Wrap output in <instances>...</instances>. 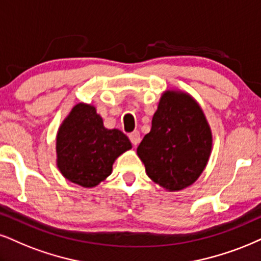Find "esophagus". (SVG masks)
I'll use <instances>...</instances> for the list:
<instances>
[{
  "instance_id": "obj_1",
  "label": "esophagus",
  "mask_w": 261,
  "mask_h": 261,
  "mask_svg": "<svg viewBox=\"0 0 261 261\" xmlns=\"http://www.w3.org/2000/svg\"><path fill=\"white\" fill-rule=\"evenodd\" d=\"M129 139L132 141V144H133L134 146H137L138 144L140 143V133L138 130H134L132 132V133L129 134Z\"/></svg>"
}]
</instances>
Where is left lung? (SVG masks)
Segmentation results:
<instances>
[{"instance_id":"8db88e82","label":"left lung","mask_w":261,"mask_h":261,"mask_svg":"<svg viewBox=\"0 0 261 261\" xmlns=\"http://www.w3.org/2000/svg\"><path fill=\"white\" fill-rule=\"evenodd\" d=\"M212 130L197 101L188 93L167 91L137 153L149 178L168 191L192 185L212 152Z\"/></svg>"}]
</instances>
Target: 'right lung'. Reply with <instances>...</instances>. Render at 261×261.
<instances>
[{"label":"right lung","mask_w":261,"mask_h":261,"mask_svg":"<svg viewBox=\"0 0 261 261\" xmlns=\"http://www.w3.org/2000/svg\"><path fill=\"white\" fill-rule=\"evenodd\" d=\"M132 149L128 137L104 127L89 104L75 105L57 134V166L64 178L83 188H94L112 172V165Z\"/></svg>","instance_id":"right-lung-1"}]
</instances>
